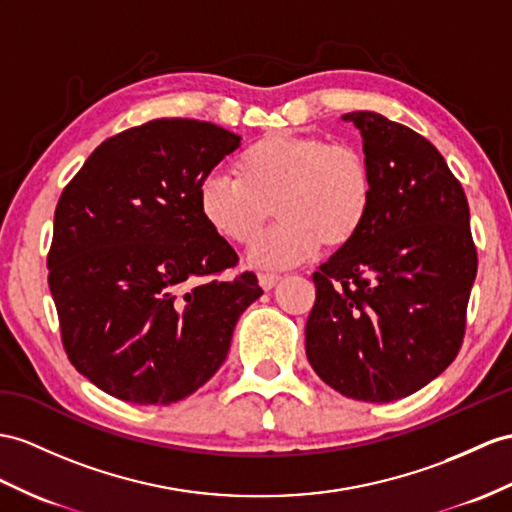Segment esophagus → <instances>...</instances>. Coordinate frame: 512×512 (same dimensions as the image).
<instances>
[{"label":"esophagus","instance_id":"34e87169","mask_svg":"<svg viewBox=\"0 0 512 512\" xmlns=\"http://www.w3.org/2000/svg\"><path fill=\"white\" fill-rule=\"evenodd\" d=\"M278 282H280V276H271V273H263V276H258V284L263 291H271Z\"/></svg>","mask_w":512,"mask_h":512}]
</instances>
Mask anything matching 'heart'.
Masks as SVG:
<instances>
[{
    "instance_id": "obj_1",
    "label": "heart",
    "mask_w": 512,
    "mask_h": 512,
    "mask_svg": "<svg viewBox=\"0 0 512 512\" xmlns=\"http://www.w3.org/2000/svg\"><path fill=\"white\" fill-rule=\"evenodd\" d=\"M236 178L210 173L197 186L199 217L219 239L249 247L273 215L278 226L249 260L258 269H291L317 254L350 245L373 199L367 156L326 136L273 132L236 160Z\"/></svg>"
}]
</instances>
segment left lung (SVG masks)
<instances>
[{"label": "left lung", "mask_w": 512, "mask_h": 512, "mask_svg": "<svg viewBox=\"0 0 512 512\" xmlns=\"http://www.w3.org/2000/svg\"><path fill=\"white\" fill-rule=\"evenodd\" d=\"M373 173L356 239L313 273L306 356L345 397L393 402L452 365L478 271L463 186L428 139L378 112L343 115Z\"/></svg>", "instance_id": "1"}]
</instances>
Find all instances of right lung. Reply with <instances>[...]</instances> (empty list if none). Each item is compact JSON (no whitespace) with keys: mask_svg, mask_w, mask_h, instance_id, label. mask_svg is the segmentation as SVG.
Segmentation results:
<instances>
[{"mask_svg":"<svg viewBox=\"0 0 512 512\" xmlns=\"http://www.w3.org/2000/svg\"><path fill=\"white\" fill-rule=\"evenodd\" d=\"M239 145L208 121H147L99 145L58 199L47 269L62 345L117 400L195 393L263 295L249 271L215 280L239 256L197 208L199 182Z\"/></svg>","mask_w":512,"mask_h":512,"instance_id":"obj_1","label":"right lung"}]
</instances>
